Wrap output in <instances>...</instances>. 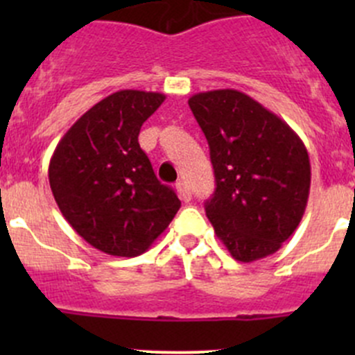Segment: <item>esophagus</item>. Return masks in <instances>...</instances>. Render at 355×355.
Here are the masks:
<instances>
[{
    "mask_svg": "<svg viewBox=\"0 0 355 355\" xmlns=\"http://www.w3.org/2000/svg\"><path fill=\"white\" fill-rule=\"evenodd\" d=\"M175 187H177V192H178V196H180V199L184 200V202H189V200L192 199L191 189H189L187 182H184V180L177 182V185H175Z\"/></svg>",
    "mask_w": 355,
    "mask_h": 355,
    "instance_id": "esophagus-1",
    "label": "esophagus"
}]
</instances>
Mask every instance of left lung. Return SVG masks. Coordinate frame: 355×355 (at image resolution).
<instances>
[{
    "label": "left lung",
    "mask_w": 355,
    "mask_h": 355,
    "mask_svg": "<svg viewBox=\"0 0 355 355\" xmlns=\"http://www.w3.org/2000/svg\"><path fill=\"white\" fill-rule=\"evenodd\" d=\"M209 144L216 191L206 214L242 263L277 252L307 206L311 163L299 135L250 96L218 89L189 99Z\"/></svg>",
    "instance_id": "left-lung-1"
}]
</instances>
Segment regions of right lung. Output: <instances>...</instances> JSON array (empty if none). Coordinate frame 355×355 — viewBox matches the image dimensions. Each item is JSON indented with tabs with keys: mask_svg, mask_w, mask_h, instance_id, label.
I'll return each mask as SVG.
<instances>
[{
	"mask_svg": "<svg viewBox=\"0 0 355 355\" xmlns=\"http://www.w3.org/2000/svg\"><path fill=\"white\" fill-rule=\"evenodd\" d=\"M163 101L159 92H113L68 128L49 161V185L65 220L110 256H141L180 209L139 146L142 123Z\"/></svg>",
	"mask_w": 355,
	"mask_h": 355,
	"instance_id": "obj_1",
	"label": "right lung"
}]
</instances>
